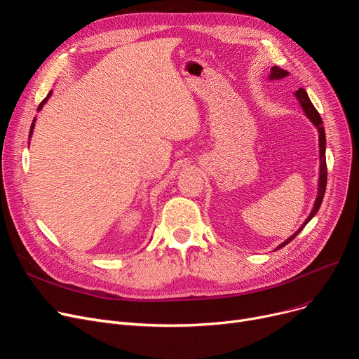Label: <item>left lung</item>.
I'll use <instances>...</instances> for the list:
<instances>
[{"label":"left lung","instance_id":"1","mask_svg":"<svg viewBox=\"0 0 359 359\" xmlns=\"http://www.w3.org/2000/svg\"><path fill=\"white\" fill-rule=\"evenodd\" d=\"M287 75H288V71L282 69V68H279V67H272V68H271V79H272V80L284 79V77H287ZM295 96H297V99L299 100L301 106H303V109H304V111H306V115L310 118V121H311V122L316 125V128L318 129V142H320V180H318V195H317V199H316V203H314V208H313L311 214H310L309 218L304 221V224L301 225V229H299L295 234H292L287 241L282 243L278 249L287 246V244H288L292 238H295L297 234L306 227L307 222L317 214V211H318V208H320V205H322V202H323L325 192H326V183H327L326 135H325V128H323L322 118H320L317 109L313 106V103H311V100H310V97H309V94H307V91H306L304 88H298V90L295 91ZM278 249H276V250H278Z\"/></svg>","mask_w":359,"mask_h":359}]
</instances>
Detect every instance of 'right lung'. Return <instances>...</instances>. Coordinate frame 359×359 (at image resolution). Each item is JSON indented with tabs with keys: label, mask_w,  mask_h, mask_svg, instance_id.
<instances>
[{
	"label": "right lung",
	"mask_w": 359,
	"mask_h": 359,
	"mask_svg": "<svg viewBox=\"0 0 359 359\" xmlns=\"http://www.w3.org/2000/svg\"><path fill=\"white\" fill-rule=\"evenodd\" d=\"M49 96H50V93H49V94H48V96H46V97H45V99H43V100H42V103H41V104H39V107H37V110H41V109H42V106H43V104H45V103H46V100H48V99H49ZM33 126H34V123H32V128H30V135H32V130H33Z\"/></svg>",
	"instance_id": "add662e5"
}]
</instances>
